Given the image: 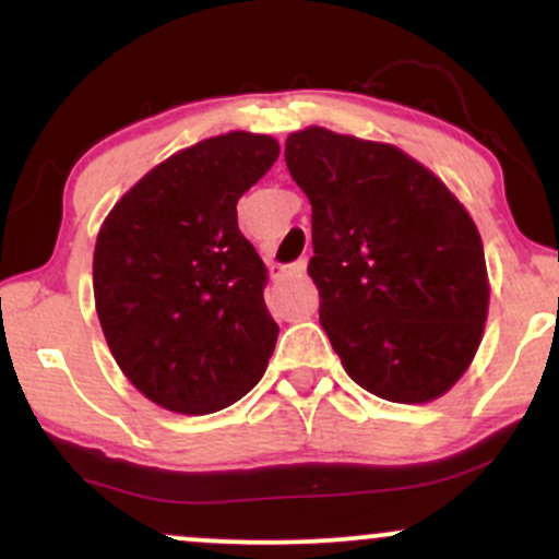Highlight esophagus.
I'll list each match as a JSON object with an SVG mask.
<instances>
[{
	"instance_id": "34e87169",
	"label": "esophagus",
	"mask_w": 559,
	"mask_h": 559,
	"mask_svg": "<svg viewBox=\"0 0 559 559\" xmlns=\"http://www.w3.org/2000/svg\"><path fill=\"white\" fill-rule=\"evenodd\" d=\"M305 271H307V260H297V262H292L288 267H284L278 275H301Z\"/></svg>"
}]
</instances>
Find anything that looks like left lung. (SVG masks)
Returning a JSON list of instances; mask_svg holds the SVG:
<instances>
[{"mask_svg":"<svg viewBox=\"0 0 559 559\" xmlns=\"http://www.w3.org/2000/svg\"><path fill=\"white\" fill-rule=\"evenodd\" d=\"M286 168L312 204L320 325L344 370L420 404L465 373L489 310L484 243L444 183L402 150L307 128Z\"/></svg>","mask_w":559,"mask_h":559,"instance_id":"8db88e82","label":"left lung"}]
</instances>
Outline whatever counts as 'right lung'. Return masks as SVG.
<instances>
[{"label": "right lung", "mask_w": 559, "mask_h": 559, "mask_svg": "<svg viewBox=\"0 0 559 559\" xmlns=\"http://www.w3.org/2000/svg\"><path fill=\"white\" fill-rule=\"evenodd\" d=\"M278 152L260 133L199 141L146 173L96 236L102 331L128 381L159 407L215 413L265 373L278 325L236 202Z\"/></svg>", "instance_id": "right-lung-1"}]
</instances>
